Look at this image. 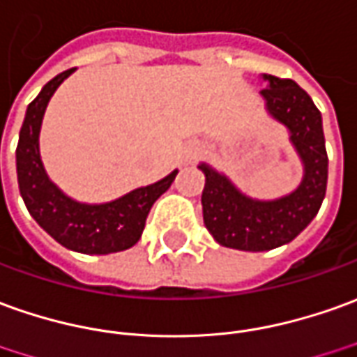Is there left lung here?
I'll return each mask as SVG.
<instances>
[{
    "label": "left lung",
    "mask_w": 357,
    "mask_h": 357,
    "mask_svg": "<svg viewBox=\"0 0 357 357\" xmlns=\"http://www.w3.org/2000/svg\"><path fill=\"white\" fill-rule=\"evenodd\" d=\"M266 87L260 95L266 110L289 130V139L303 161V181L291 194L278 200H252L239 192L225 174L206 163L202 190L204 225L223 247L239 250H270L294 241L319 213L326 192L328 157L324 147L323 118L311 97L291 79L262 75Z\"/></svg>",
    "instance_id": "1"
}]
</instances>
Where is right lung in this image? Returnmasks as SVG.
Listing matches in <instances>:
<instances>
[{
  "label": "right lung",
  "mask_w": 357,
  "mask_h": 357,
  "mask_svg": "<svg viewBox=\"0 0 357 357\" xmlns=\"http://www.w3.org/2000/svg\"><path fill=\"white\" fill-rule=\"evenodd\" d=\"M75 71H61L29 105L17 144V181L23 202L34 221L61 247L83 255H110L134 247L146 227L155 200L167 192L178 171L159 183L142 186L107 204H81L68 198L48 178L40 161L38 136L44 110L61 81Z\"/></svg>",
  "instance_id": "right-lung-1"
}]
</instances>
